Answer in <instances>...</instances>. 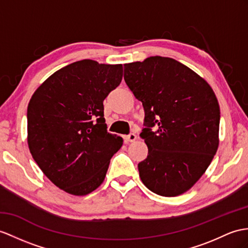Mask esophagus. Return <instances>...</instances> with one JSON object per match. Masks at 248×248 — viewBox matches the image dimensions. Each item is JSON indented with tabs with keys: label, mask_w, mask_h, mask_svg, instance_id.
<instances>
[{
	"label": "esophagus",
	"mask_w": 248,
	"mask_h": 248,
	"mask_svg": "<svg viewBox=\"0 0 248 248\" xmlns=\"http://www.w3.org/2000/svg\"><path fill=\"white\" fill-rule=\"evenodd\" d=\"M137 140L136 134H129L127 136H124V141L126 144H129L131 142H135Z\"/></svg>",
	"instance_id": "esophagus-1"
}]
</instances>
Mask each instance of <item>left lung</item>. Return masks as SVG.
<instances>
[{"instance_id":"1","label":"left lung","mask_w":248,"mask_h":248,"mask_svg":"<svg viewBox=\"0 0 248 248\" xmlns=\"http://www.w3.org/2000/svg\"><path fill=\"white\" fill-rule=\"evenodd\" d=\"M124 80L145 111L140 137L148 155L138 164L143 184L163 197L183 194L218 149L220 107L214 90L187 66L159 56L124 64Z\"/></svg>"}]
</instances>
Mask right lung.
<instances>
[{
  "mask_svg": "<svg viewBox=\"0 0 248 248\" xmlns=\"http://www.w3.org/2000/svg\"><path fill=\"white\" fill-rule=\"evenodd\" d=\"M122 64L71 63L35 90L27 108L32 158L59 188L75 196L103 183L123 139L107 131L103 101L120 85Z\"/></svg>",
  "mask_w": 248,
  "mask_h": 248,
  "instance_id": "add662e5",
  "label": "right lung"
}]
</instances>
